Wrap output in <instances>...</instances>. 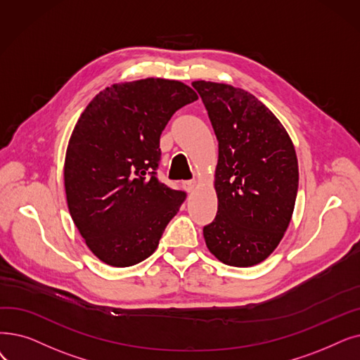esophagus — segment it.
<instances>
[{"instance_id": "1", "label": "esophagus", "mask_w": 360, "mask_h": 360, "mask_svg": "<svg viewBox=\"0 0 360 360\" xmlns=\"http://www.w3.org/2000/svg\"><path fill=\"white\" fill-rule=\"evenodd\" d=\"M182 185H184L185 191L193 193V191L197 188V181H185Z\"/></svg>"}]
</instances>
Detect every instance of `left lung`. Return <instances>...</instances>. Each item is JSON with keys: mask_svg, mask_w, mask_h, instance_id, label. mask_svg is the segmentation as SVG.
Listing matches in <instances>:
<instances>
[{"mask_svg": "<svg viewBox=\"0 0 360 360\" xmlns=\"http://www.w3.org/2000/svg\"><path fill=\"white\" fill-rule=\"evenodd\" d=\"M219 143L214 221L202 228L209 252L248 268L268 259L291 222L299 163L284 124L253 94L194 81Z\"/></svg>", "mask_w": 360, "mask_h": 360, "instance_id": "1", "label": "left lung"}]
</instances>
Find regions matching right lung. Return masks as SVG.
<instances>
[{"label": "right lung", "mask_w": 360, "mask_h": 360, "mask_svg": "<svg viewBox=\"0 0 360 360\" xmlns=\"http://www.w3.org/2000/svg\"><path fill=\"white\" fill-rule=\"evenodd\" d=\"M198 96L179 81L147 77L107 86L77 119L65 159V190L86 247L105 264L150 257L185 198L155 176L160 135Z\"/></svg>", "instance_id": "1"}]
</instances>
